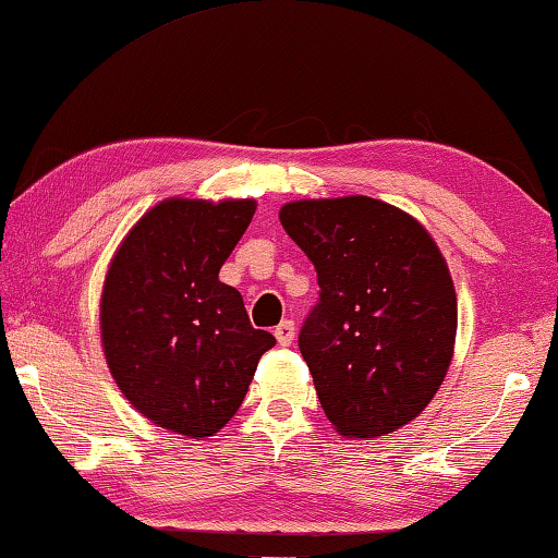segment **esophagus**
I'll return each instance as SVG.
<instances>
[{
    "mask_svg": "<svg viewBox=\"0 0 558 558\" xmlns=\"http://www.w3.org/2000/svg\"><path fill=\"white\" fill-rule=\"evenodd\" d=\"M274 336H277V341H279V345H289L291 341H294V336H296V326H294V322H281L277 328H274Z\"/></svg>",
    "mask_w": 558,
    "mask_h": 558,
    "instance_id": "1",
    "label": "esophagus"
}]
</instances>
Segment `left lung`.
<instances>
[{
	"label": "left lung",
	"mask_w": 558,
	"mask_h": 558,
	"mask_svg": "<svg viewBox=\"0 0 558 558\" xmlns=\"http://www.w3.org/2000/svg\"><path fill=\"white\" fill-rule=\"evenodd\" d=\"M318 301L299 351L336 433L378 437L423 413L452 361L458 299L433 236L403 209L353 195L281 207Z\"/></svg>",
	"instance_id": "1"
}]
</instances>
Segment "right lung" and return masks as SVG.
<instances>
[{
    "label": "right lung",
    "mask_w": 558,
    "mask_h": 558,
    "mask_svg": "<svg viewBox=\"0 0 558 558\" xmlns=\"http://www.w3.org/2000/svg\"><path fill=\"white\" fill-rule=\"evenodd\" d=\"M254 209L252 199H166L141 217L108 269V368L131 405L166 430H222L277 343L250 324L240 291L219 281Z\"/></svg>",
    "instance_id": "right-lung-1"
}]
</instances>
